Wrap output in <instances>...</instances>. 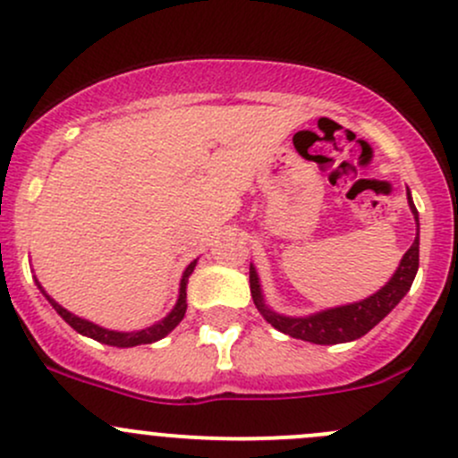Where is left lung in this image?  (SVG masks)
<instances>
[{
	"mask_svg": "<svg viewBox=\"0 0 458 458\" xmlns=\"http://www.w3.org/2000/svg\"><path fill=\"white\" fill-rule=\"evenodd\" d=\"M408 203L419 225V212L417 208H414L410 191H408ZM417 270H419V230H417V239H414V243L410 246V250L405 252L403 259H401L399 270L394 272V276H392V279L387 281L377 294H372V297L363 299V301L359 303L332 308V310L318 312V315H312V317H301V318L281 317L276 315V312H272L270 308L263 303L257 272L252 266H250V293H252V299H255L259 315L266 318L272 327H276V330L284 332V335L294 336V339L310 341V344H318V345H335V344H345V341H354L359 339V336L366 335V332H370L372 327L377 326V323L381 321V318L405 297V293H408L410 285H412L414 276H417Z\"/></svg>",
	"mask_w": 458,
	"mask_h": 458,
	"instance_id": "obj_1",
	"label": "left lung"
}]
</instances>
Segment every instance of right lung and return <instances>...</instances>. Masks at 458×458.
<instances>
[{"mask_svg":"<svg viewBox=\"0 0 458 458\" xmlns=\"http://www.w3.org/2000/svg\"><path fill=\"white\" fill-rule=\"evenodd\" d=\"M195 263L197 261H192L191 266L186 267V272H183L182 288H179V301H177V306L173 308V312H170V315L165 317L164 321L157 323V326L146 327V330H140V332L106 330V327L95 326V323L86 321V318H80V317L71 315V312L64 310V308L59 306V303H55L53 299H50L48 294L44 293V288H41L39 284H37V285H39V290L46 294V299H48V301L53 303V308L59 312V317H62L64 321H66L68 326L72 327V330H77V332H80V335L90 336V339L99 341V344L114 345V348H132V345H143V344H152V341L164 339L165 335H170V332H173L174 327H177L179 323H182V318H183V315H186V308H188V303H186V284H188V276H191L192 270H195Z\"/></svg>","mask_w":458,"mask_h":458,"instance_id":"1","label":"right lung"}]
</instances>
